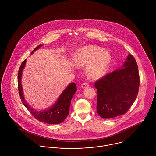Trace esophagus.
Wrapping results in <instances>:
<instances>
[{
	"instance_id": "1",
	"label": "esophagus",
	"mask_w": 156,
	"mask_h": 156,
	"mask_svg": "<svg viewBox=\"0 0 156 156\" xmlns=\"http://www.w3.org/2000/svg\"><path fill=\"white\" fill-rule=\"evenodd\" d=\"M88 87H89V84H87V83H83L81 85L82 88H87Z\"/></svg>"
}]
</instances>
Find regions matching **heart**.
I'll list each match as a JSON object with an SVG mask.
<instances>
[{
    "label": "heart",
    "instance_id": "b5f03b06",
    "mask_svg": "<svg viewBox=\"0 0 156 156\" xmlns=\"http://www.w3.org/2000/svg\"><path fill=\"white\" fill-rule=\"evenodd\" d=\"M74 61L79 68L86 66V73L90 78L98 79L107 72L111 55L107 50L94 45H86L76 50Z\"/></svg>",
    "mask_w": 156,
    "mask_h": 156
}]
</instances>
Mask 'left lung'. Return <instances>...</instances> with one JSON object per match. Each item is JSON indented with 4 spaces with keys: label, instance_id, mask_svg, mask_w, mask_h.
Returning <instances> with one entry per match:
<instances>
[{
    "label": "left lung",
    "instance_id": "1",
    "mask_svg": "<svg viewBox=\"0 0 156 156\" xmlns=\"http://www.w3.org/2000/svg\"><path fill=\"white\" fill-rule=\"evenodd\" d=\"M140 76L137 63L128 55L123 65L107 74L94 84L97 92V111L102 118L124 115L135 101Z\"/></svg>",
    "mask_w": 156,
    "mask_h": 156
}]
</instances>
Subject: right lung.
Segmentation results:
<instances>
[{
	"label": "right lung",
	"mask_w": 156,
	"mask_h": 156,
	"mask_svg": "<svg viewBox=\"0 0 156 156\" xmlns=\"http://www.w3.org/2000/svg\"><path fill=\"white\" fill-rule=\"evenodd\" d=\"M43 45L41 44L33 50L32 55L35 51L38 50ZM27 59H25L21 65L18 75V85L20 98L25 107L27 108L31 115L41 122L49 124H59L62 123L68 116L69 112V107L71 103L72 97L76 91V84L73 83H70L63 91L60 94L56 101L53 105L44 110H37L31 108L26 101L24 95L23 88L21 84L22 73L24 70Z\"/></svg>",
	"instance_id": "1"
}]
</instances>
